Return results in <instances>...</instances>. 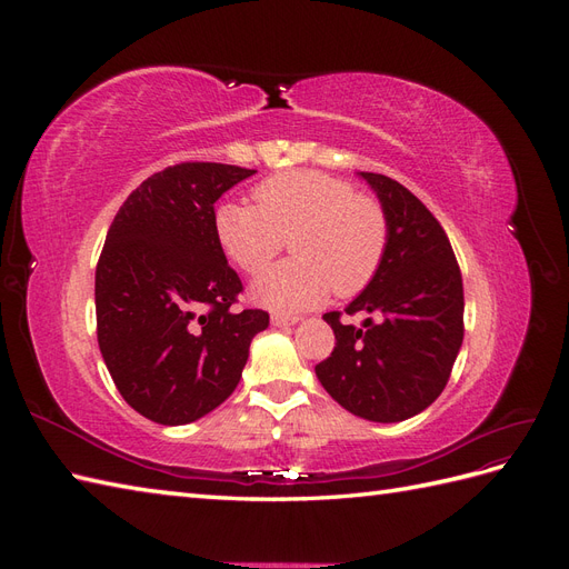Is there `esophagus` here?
<instances>
[{"mask_svg":"<svg viewBox=\"0 0 569 569\" xmlns=\"http://www.w3.org/2000/svg\"><path fill=\"white\" fill-rule=\"evenodd\" d=\"M272 325L274 327H291V325H297L301 318L299 316H287V313H272Z\"/></svg>","mask_w":569,"mask_h":569,"instance_id":"esophagus-1","label":"esophagus"}]
</instances>
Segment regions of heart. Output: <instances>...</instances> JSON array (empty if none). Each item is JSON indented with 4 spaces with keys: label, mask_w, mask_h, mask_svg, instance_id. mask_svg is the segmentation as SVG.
<instances>
[{
    "label": "heart",
    "mask_w": 569,
    "mask_h": 569,
    "mask_svg": "<svg viewBox=\"0 0 569 569\" xmlns=\"http://www.w3.org/2000/svg\"><path fill=\"white\" fill-rule=\"evenodd\" d=\"M256 206L222 203L216 237L230 261L258 274L291 239L289 263L253 284V299L274 311H303L330 291L349 299L377 278L389 247V216L380 199L356 192L320 170H284L253 187Z\"/></svg>",
    "instance_id": "b5f03b06"
}]
</instances>
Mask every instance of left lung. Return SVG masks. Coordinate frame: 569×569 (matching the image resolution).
<instances>
[{
	"mask_svg": "<svg viewBox=\"0 0 569 569\" xmlns=\"http://www.w3.org/2000/svg\"><path fill=\"white\" fill-rule=\"evenodd\" d=\"M389 216V247L377 278L343 308L372 313L363 327L322 318L335 351L316 366L325 391L358 418L401 422L418 416L449 382L462 343V278L439 220L387 176L360 173Z\"/></svg>",
	"mask_w": 569,
	"mask_h": 569,
	"instance_id": "obj_1",
	"label": "left lung"
}]
</instances>
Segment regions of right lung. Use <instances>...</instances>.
I'll use <instances>...</instances> for the list:
<instances>
[{
    "instance_id": "add662e5",
    "label": "right lung",
    "mask_w": 569,
    "mask_h": 569,
    "mask_svg": "<svg viewBox=\"0 0 569 569\" xmlns=\"http://www.w3.org/2000/svg\"><path fill=\"white\" fill-rule=\"evenodd\" d=\"M256 170L187 161L120 206L94 272L97 341L120 396L159 425H187L239 385L270 316L234 311L242 280L216 237L213 203Z\"/></svg>"
}]
</instances>
